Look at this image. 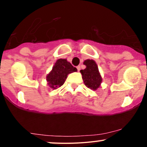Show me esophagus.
I'll return each instance as SVG.
<instances>
[{"label":"esophagus","instance_id":"34e87169","mask_svg":"<svg viewBox=\"0 0 147 147\" xmlns=\"http://www.w3.org/2000/svg\"><path fill=\"white\" fill-rule=\"evenodd\" d=\"M77 70H78V71H79V70H81L80 65H78V66H77Z\"/></svg>","mask_w":147,"mask_h":147}]
</instances>
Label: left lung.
I'll list each match as a JSON object with an SVG mask.
<instances>
[{
  "label": "left lung",
  "mask_w": 147,
  "mask_h": 147,
  "mask_svg": "<svg viewBox=\"0 0 147 147\" xmlns=\"http://www.w3.org/2000/svg\"><path fill=\"white\" fill-rule=\"evenodd\" d=\"M84 64L86 68L81 70L80 72L82 75L84 84L89 88L96 90L100 86L102 82L97 63L94 60L87 59L84 61Z\"/></svg>",
  "instance_id": "left-lung-1"
}]
</instances>
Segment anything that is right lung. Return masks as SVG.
<instances>
[{
	"label": "right lung",
	"instance_id": "obj_1",
	"mask_svg": "<svg viewBox=\"0 0 147 147\" xmlns=\"http://www.w3.org/2000/svg\"><path fill=\"white\" fill-rule=\"evenodd\" d=\"M77 71L65 59H59L56 61L50 73L47 75L46 80L51 88L57 89L61 86L68 77V74Z\"/></svg>",
	"mask_w": 147,
	"mask_h": 147
}]
</instances>
